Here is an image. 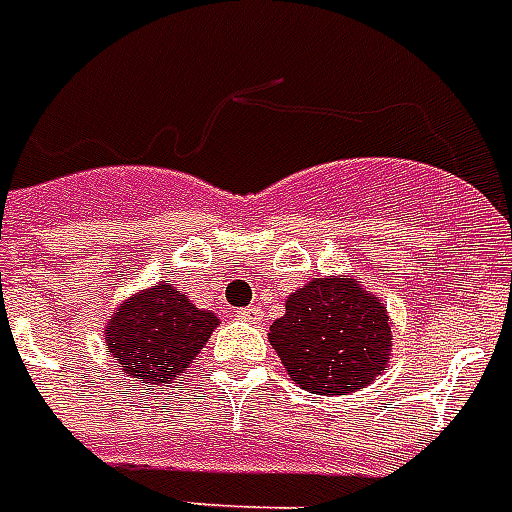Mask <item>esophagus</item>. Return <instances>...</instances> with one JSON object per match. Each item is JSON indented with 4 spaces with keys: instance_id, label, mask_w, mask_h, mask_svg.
<instances>
[{
    "instance_id": "obj_1",
    "label": "esophagus",
    "mask_w": 512,
    "mask_h": 512,
    "mask_svg": "<svg viewBox=\"0 0 512 512\" xmlns=\"http://www.w3.org/2000/svg\"><path fill=\"white\" fill-rule=\"evenodd\" d=\"M239 316L244 321H260L263 319V311H260V308H241Z\"/></svg>"
}]
</instances>
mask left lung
I'll list each match as a JSON object with an SVG mask.
<instances>
[{"instance_id": "left-lung-1", "label": "left lung", "mask_w": 512, "mask_h": 512, "mask_svg": "<svg viewBox=\"0 0 512 512\" xmlns=\"http://www.w3.org/2000/svg\"><path fill=\"white\" fill-rule=\"evenodd\" d=\"M390 340L382 303L356 281L340 279H313L297 289L271 327V345L289 377L319 396L369 385L385 369Z\"/></svg>"}]
</instances>
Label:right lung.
<instances>
[{
  "mask_svg": "<svg viewBox=\"0 0 512 512\" xmlns=\"http://www.w3.org/2000/svg\"><path fill=\"white\" fill-rule=\"evenodd\" d=\"M215 313H207L170 284L140 292L108 321V353L132 380L156 385L183 374L204 348Z\"/></svg>",
  "mask_w": 512,
  "mask_h": 512,
  "instance_id": "1",
  "label": "right lung"
}]
</instances>
